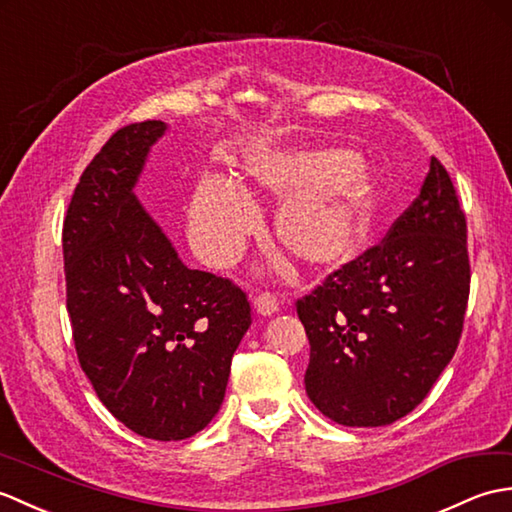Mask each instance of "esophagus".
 I'll return each mask as SVG.
<instances>
[{
  "instance_id": "esophagus-1",
  "label": "esophagus",
  "mask_w": 512,
  "mask_h": 512,
  "mask_svg": "<svg viewBox=\"0 0 512 512\" xmlns=\"http://www.w3.org/2000/svg\"><path fill=\"white\" fill-rule=\"evenodd\" d=\"M278 298L274 293H269V291H265V293H260V295H256L254 298V309L260 313V315H274L276 311H278Z\"/></svg>"
}]
</instances>
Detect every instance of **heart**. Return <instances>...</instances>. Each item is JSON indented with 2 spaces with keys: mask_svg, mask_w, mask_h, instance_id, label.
Listing matches in <instances>:
<instances>
[{
  "mask_svg": "<svg viewBox=\"0 0 512 512\" xmlns=\"http://www.w3.org/2000/svg\"><path fill=\"white\" fill-rule=\"evenodd\" d=\"M247 170L263 188L291 195L276 221V234L289 254L313 267L355 256L368 227L370 188L344 155L260 153L247 162ZM256 223V208L243 188L212 175L199 181L190 236L208 265H232Z\"/></svg>",
  "mask_w": 512,
  "mask_h": 512,
  "instance_id": "heart-1",
  "label": "heart"
}]
</instances>
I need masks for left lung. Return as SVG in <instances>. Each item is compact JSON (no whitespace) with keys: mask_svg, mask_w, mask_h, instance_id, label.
Instances as JSON below:
<instances>
[{"mask_svg":"<svg viewBox=\"0 0 512 512\" xmlns=\"http://www.w3.org/2000/svg\"><path fill=\"white\" fill-rule=\"evenodd\" d=\"M471 289L467 219L436 157L381 243L295 302L311 344L306 394L346 427L410 414L460 344Z\"/></svg>","mask_w":512,"mask_h":512,"instance_id":"obj_1","label":"left lung"}]
</instances>
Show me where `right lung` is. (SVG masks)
Here are the masks:
<instances>
[{"instance_id":"obj_1","label":"right lung","mask_w":512,"mask_h":512,"mask_svg":"<svg viewBox=\"0 0 512 512\" xmlns=\"http://www.w3.org/2000/svg\"><path fill=\"white\" fill-rule=\"evenodd\" d=\"M164 131L127 124L83 170L63 221L65 302L102 405L144 438L184 440L219 412L252 306L230 278L181 263L135 199Z\"/></svg>"}]
</instances>
